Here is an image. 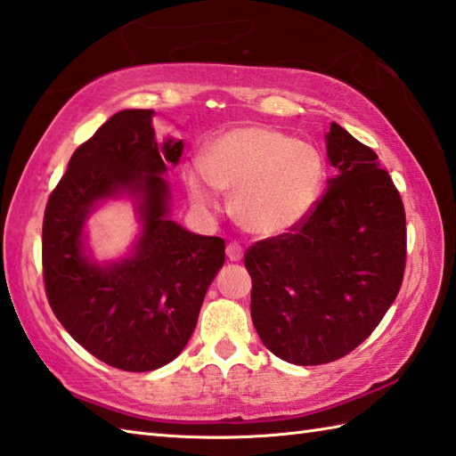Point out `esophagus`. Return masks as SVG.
<instances>
[{"label": "esophagus", "mask_w": 456, "mask_h": 456, "mask_svg": "<svg viewBox=\"0 0 456 456\" xmlns=\"http://www.w3.org/2000/svg\"><path fill=\"white\" fill-rule=\"evenodd\" d=\"M227 258L231 262H239L242 258V247L239 242H229L227 245Z\"/></svg>", "instance_id": "1"}]
</instances>
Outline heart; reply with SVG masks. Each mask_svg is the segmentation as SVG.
Returning a JSON list of instances; mask_svg holds the SVG:
<instances>
[{"instance_id":"obj_1","label":"heart","mask_w":456,"mask_h":456,"mask_svg":"<svg viewBox=\"0 0 456 456\" xmlns=\"http://www.w3.org/2000/svg\"><path fill=\"white\" fill-rule=\"evenodd\" d=\"M324 180L319 150L266 126H237L217 135L202 153V167L184 171L198 208L216 209L217 190L232 192L239 224L258 237L301 225L321 202Z\"/></svg>"}]
</instances>
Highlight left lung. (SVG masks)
<instances>
[{"mask_svg": "<svg viewBox=\"0 0 456 456\" xmlns=\"http://www.w3.org/2000/svg\"><path fill=\"white\" fill-rule=\"evenodd\" d=\"M338 175L313 214L245 254L262 344L295 365H322L371 336L400 291L406 214L371 147L342 126L326 134Z\"/></svg>", "mask_w": 456, "mask_h": 456, "instance_id": "left-lung-1", "label": "left lung"}]
</instances>
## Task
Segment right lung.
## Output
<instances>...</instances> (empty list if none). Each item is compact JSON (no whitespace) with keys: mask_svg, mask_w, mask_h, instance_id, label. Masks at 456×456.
I'll return each mask as SVG.
<instances>
[{"mask_svg":"<svg viewBox=\"0 0 456 456\" xmlns=\"http://www.w3.org/2000/svg\"><path fill=\"white\" fill-rule=\"evenodd\" d=\"M153 110H120L81 143L50 194L42 224L48 303L69 336L122 371L171 363L192 336L209 283L225 262V240L190 232L168 217L163 175L183 140L157 143ZM134 200L142 232L114 263L93 261L84 224L104 199Z\"/></svg>","mask_w":456,"mask_h":456,"instance_id":"obj_1","label":"right lung"}]
</instances>
